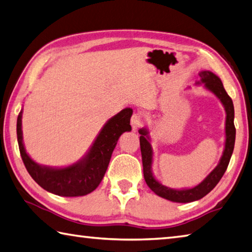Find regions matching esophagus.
I'll return each instance as SVG.
<instances>
[{"mask_svg": "<svg viewBox=\"0 0 252 252\" xmlns=\"http://www.w3.org/2000/svg\"><path fill=\"white\" fill-rule=\"evenodd\" d=\"M141 124H142L141 115L139 113H135L134 115L131 116V120H130V125L132 127V129L137 130L141 126Z\"/></svg>", "mask_w": 252, "mask_h": 252, "instance_id": "1", "label": "esophagus"}]
</instances>
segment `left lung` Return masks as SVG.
<instances>
[{
    "mask_svg": "<svg viewBox=\"0 0 252 252\" xmlns=\"http://www.w3.org/2000/svg\"><path fill=\"white\" fill-rule=\"evenodd\" d=\"M201 80L195 84H204V88L212 92L214 95L220 99L226 112V123H225V148L222 151V156L220 160V163L216 165V168L203 180V181L195 185L194 188L189 189H171L165 187L162 183H160L155 178L153 173V161H154V150L150 144V136L148 128L142 127L138 130L140 134V150L142 158V167H144V178L147 185L154 191L157 195L163 197L165 200L177 203H189L200 200L206 194L210 193L213 189L216 187V184L220 182L225 171L228 167L229 160L231 158L232 151H234L235 139H236V128L234 125L235 111L234 104L231 98L225 91L224 85L221 80L217 77L212 71L203 70L200 73Z\"/></svg>",
    "mask_w": 252,
    "mask_h": 252,
    "instance_id": "1",
    "label": "left lung"
}]
</instances>
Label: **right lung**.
I'll return each instance as SVG.
<instances>
[{
  "instance_id": "obj_1",
  "label": "right lung",
  "mask_w": 252,
  "mask_h": 252,
  "mask_svg": "<svg viewBox=\"0 0 252 252\" xmlns=\"http://www.w3.org/2000/svg\"><path fill=\"white\" fill-rule=\"evenodd\" d=\"M22 115L23 110L17 117V141L28 173L46 191L59 196L73 197L87 195L101 183L118 138L123 132L131 130L132 110L126 107L110 118L98 132L88 153L77 162L61 168L41 165L28 156L23 142Z\"/></svg>"
}]
</instances>
